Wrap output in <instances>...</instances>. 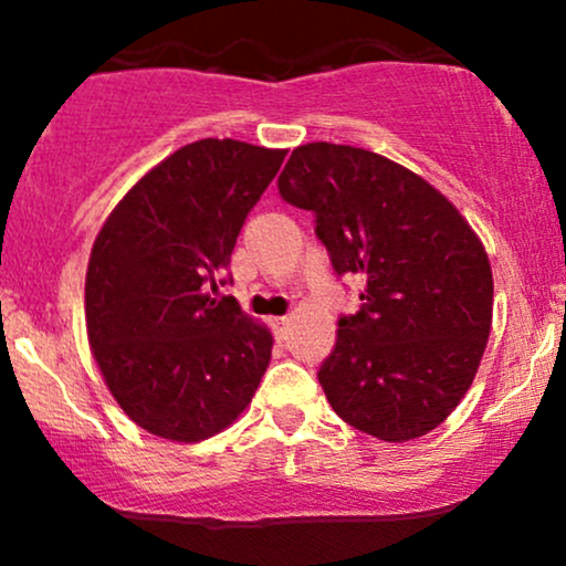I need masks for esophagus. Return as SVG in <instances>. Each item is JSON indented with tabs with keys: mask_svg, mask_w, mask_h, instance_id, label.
<instances>
[{
	"mask_svg": "<svg viewBox=\"0 0 566 566\" xmlns=\"http://www.w3.org/2000/svg\"><path fill=\"white\" fill-rule=\"evenodd\" d=\"M271 327H274V335L279 340H284L287 337V329H290V319L287 316H279V319H271Z\"/></svg>",
	"mask_w": 566,
	"mask_h": 566,
	"instance_id": "1",
	"label": "esophagus"
}]
</instances>
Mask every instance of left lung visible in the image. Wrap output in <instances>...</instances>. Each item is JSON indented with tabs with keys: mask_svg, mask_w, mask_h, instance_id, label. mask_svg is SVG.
Returning a JSON list of instances; mask_svg holds the SVG:
<instances>
[{
	"mask_svg": "<svg viewBox=\"0 0 566 566\" xmlns=\"http://www.w3.org/2000/svg\"><path fill=\"white\" fill-rule=\"evenodd\" d=\"M279 193L314 212L335 274L365 282L319 367L327 401L382 441L426 437L476 378L492 327L484 244L444 193L375 151L305 143Z\"/></svg>",
	"mask_w": 566,
	"mask_h": 566,
	"instance_id": "8db88e82",
	"label": "left lung"
}]
</instances>
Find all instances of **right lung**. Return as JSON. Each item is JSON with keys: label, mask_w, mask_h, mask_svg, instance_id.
I'll return each instance as SVG.
<instances>
[{"label": "right lung", "mask_w": 566, "mask_h": 566, "mask_svg": "<svg viewBox=\"0 0 566 566\" xmlns=\"http://www.w3.org/2000/svg\"><path fill=\"white\" fill-rule=\"evenodd\" d=\"M284 157L231 138L188 143L97 233L84 282L90 346L108 391L154 437H216L258 391L274 337L231 295L216 297V276Z\"/></svg>", "instance_id": "add662e5"}]
</instances>
